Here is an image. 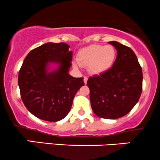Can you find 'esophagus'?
<instances>
[{"label":"esophagus","instance_id":"esophagus-1","mask_svg":"<svg viewBox=\"0 0 160 160\" xmlns=\"http://www.w3.org/2000/svg\"><path fill=\"white\" fill-rule=\"evenodd\" d=\"M87 81H88V77L85 76L84 77V82H85V84L87 83Z\"/></svg>","mask_w":160,"mask_h":160}]
</instances>
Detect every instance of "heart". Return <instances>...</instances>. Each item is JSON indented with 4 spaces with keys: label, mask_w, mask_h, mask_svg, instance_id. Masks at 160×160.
I'll list each match as a JSON object with an SVG mask.
<instances>
[{
    "label": "heart",
    "mask_w": 160,
    "mask_h": 160,
    "mask_svg": "<svg viewBox=\"0 0 160 160\" xmlns=\"http://www.w3.org/2000/svg\"><path fill=\"white\" fill-rule=\"evenodd\" d=\"M116 51L112 46L92 45L81 49L78 54V62L94 75H100L108 71L114 63Z\"/></svg>",
    "instance_id": "obj_1"
}]
</instances>
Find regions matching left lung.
<instances>
[{
	"mask_svg": "<svg viewBox=\"0 0 160 160\" xmlns=\"http://www.w3.org/2000/svg\"><path fill=\"white\" fill-rule=\"evenodd\" d=\"M118 55L114 65L105 72L90 77V101L94 113L104 119H118L128 114L140 99L142 72L138 59L130 47L116 41Z\"/></svg>",
	"mask_w": 160,
	"mask_h": 160,
	"instance_id": "1",
	"label": "left lung"
}]
</instances>
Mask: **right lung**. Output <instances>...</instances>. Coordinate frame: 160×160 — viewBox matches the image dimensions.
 <instances>
[{
	"instance_id": "obj_1",
	"label": "right lung",
	"mask_w": 160,
	"mask_h": 160,
	"mask_svg": "<svg viewBox=\"0 0 160 160\" xmlns=\"http://www.w3.org/2000/svg\"><path fill=\"white\" fill-rule=\"evenodd\" d=\"M69 48L65 42L43 44L28 53L19 71L22 101L39 119L56 122L66 118L75 94L85 85L83 78L68 74L72 59ZM50 63L58 66L49 72Z\"/></svg>"
}]
</instances>
